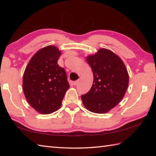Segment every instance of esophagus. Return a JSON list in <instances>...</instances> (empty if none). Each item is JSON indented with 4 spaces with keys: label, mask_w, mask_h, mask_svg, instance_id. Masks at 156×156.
Returning a JSON list of instances; mask_svg holds the SVG:
<instances>
[{
    "label": "esophagus",
    "mask_w": 156,
    "mask_h": 156,
    "mask_svg": "<svg viewBox=\"0 0 156 156\" xmlns=\"http://www.w3.org/2000/svg\"><path fill=\"white\" fill-rule=\"evenodd\" d=\"M79 82H80V80H76V81H74V82H73V84H74V86H76V85H78V83H79Z\"/></svg>",
    "instance_id": "obj_1"
}]
</instances>
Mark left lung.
Segmentation results:
<instances>
[{
	"label": "left lung",
	"mask_w": 156,
	"mask_h": 156,
	"mask_svg": "<svg viewBox=\"0 0 156 156\" xmlns=\"http://www.w3.org/2000/svg\"><path fill=\"white\" fill-rule=\"evenodd\" d=\"M87 61L94 80L90 90L81 96L82 103L89 111L107 113L124 97L129 86L127 69L119 55L106 48L88 55Z\"/></svg>",
	"instance_id": "8db88e82"
}]
</instances>
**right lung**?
Here are the masks:
<instances>
[{
  "instance_id": "add662e5",
  "label": "right lung",
  "mask_w": 156,
  "mask_h": 156,
  "mask_svg": "<svg viewBox=\"0 0 156 156\" xmlns=\"http://www.w3.org/2000/svg\"><path fill=\"white\" fill-rule=\"evenodd\" d=\"M61 54L56 46H46L33 55L25 69L23 92L28 103L39 113L58 111L69 88L64 69L58 64Z\"/></svg>"
}]
</instances>
